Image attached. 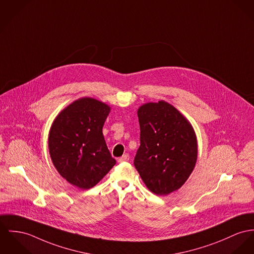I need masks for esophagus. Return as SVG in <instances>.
<instances>
[{
	"label": "esophagus",
	"instance_id": "34e87169",
	"mask_svg": "<svg viewBox=\"0 0 254 254\" xmlns=\"http://www.w3.org/2000/svg\"><path fill=\"white\" fill-rule=\"evenodd\" d=\"M129 160V155L128 154H125L124 156H121L119 158V162H126V161H128Z\"/></svg>",
	"mask_w": 254,
	"mask_h": 254
}]
</instances>
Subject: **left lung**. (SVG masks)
I'll use <instances>...</instances> for the list:
<instances>
[{"label": "left lung", "instance_id": "8db88e82", "mask_svg": "<svg viewBox=\"0 0 254 254\" xmlns=\"http://www.w3.org/2000/svg\"><path fill=\"white\" fill-rule=\"evenodd\" d=\"M140 147L134 166L146 187L156 195H168L187 182L195 167V131L172 104L159 100L137 110Z\"/></svg>", "mask_w": 254, "mask_h": 254}]
</instances>
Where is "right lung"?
Segmentation results:
<instances>
[{
  "label": "right lung",
  "instance_id": "obj_1",
  "mask_svg": "<svg viewBox=\"0 0 254 254\" xmlns=\"http://www.w3.org/2000/svg\"><path fill=\"white\" fill-rule=\"evenodd\" d=\"M111 107L96 98H81L55 118L48 149L59 174L81 190L95 187L116 164L102 127Z\"/></svg>",
  "mask_w": 254,
  "mask_h": 254
}]
</instances>
